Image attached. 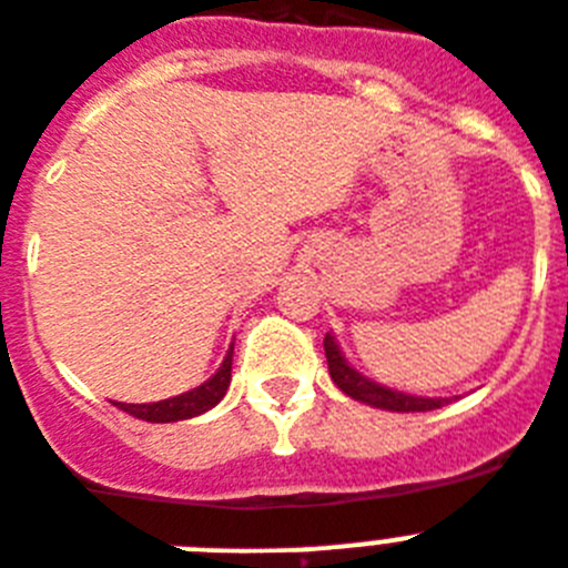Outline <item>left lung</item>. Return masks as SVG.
Instances as JSON below:
<instances>
[{"mask_svg":"<svg viewBox=\"0 0 568 568\" xmlns=\"http://www.w3.org/2000/svg\"><path fill=\"white\" fill-rule=\"evenodd\" d=\"M324 356H327V367H331V379L342 387V394H347L356 402H365L371 408L396 410V414H423V410L443 408L445 402H448L443 399V396L402 394V390H394V387L367 379L365 373H358L356 367L344 358L342 347H338L333 333L324 336Z\"/></svg>","mask_w":568,"mask_h":568,"instance_id":"8db88e82","label":"left lung"}]
</instances>
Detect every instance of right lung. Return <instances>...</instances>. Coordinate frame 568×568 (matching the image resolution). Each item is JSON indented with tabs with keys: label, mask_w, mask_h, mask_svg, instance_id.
Wrapping results in <instances>:
<instances>
[{
	"label": "right lung",
	"mask_w": 568,
	"mask_h": 568,
	"mask_svg": "<svg viewBox=\"0 0 568 568\" xmlns=\"http://www.w3.org/2000/svg\"><path fill=\"white\" fill-rule=\"evenodd\" d=\"M232 379V344L226 351L224 362L212 373L210 379L203 385L192 387L186 394L172 396V399H160V402H145V405H125V402H118L120 410L125 414L138 416L143 423H181V419H192V416L206 414L210 408H215L217 402L224 399L226 390H230Z\"/></svg>",
	"instance_id": "add662e5"
}]
</instances>
